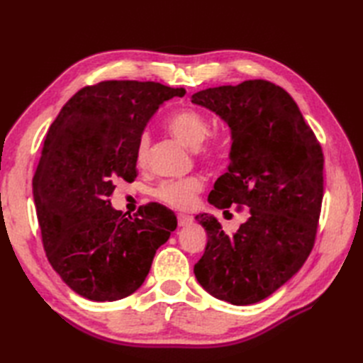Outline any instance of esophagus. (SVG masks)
Returning <instances> with one entry per match:
<instances>
[{"label":"esophagus","mask_w":363,"mask_h":363,"mask_svg":"<svg viewBox=\"0 0 363 363\" xmlns=\"http://www.w3.org/2000/svg\"><path fill=\"white\" fill-rule=\"evenodd\" d=\"M177 221H179V225H180V227H186V225H189V224H192V221H194V218H192V216H189V215H184V213H179V216H177Z\"/></svg>","instance_id":"esophagus-1"}]
</instances>
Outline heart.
Masks as SVG:
<instances>
[{
    "label": "heart",
    "mask_w": 363,
    "mask_h": 363,
    "mask_svg": "<svg viewBox=\"0 0 363 363\" xmlns=\"http://www.w3.org/2000/svg\"><path fill=\"white\" fill-rule=\"evenodd\" d=\"M168 128L175 138L192 150L200 148L211 131L207 118L192 108H183V111L175 112L168 121ZM148 151L150 136L148 133H142L136 145V162L140 167L145 164ZM201 189L203 182L199 177L168 180L163 182L156 189V196L175 208L188 211L194 206L196 194L201 192Z\"/></svg>",
    "instance_id": "1"
}]
</instances>
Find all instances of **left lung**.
Segmentation results:
<instances>
[{
	"label": "left lung",
	"mask_w": 363,
	"mask_h": 363,
	"mask_svg": "<svg viewBox=\"0 0 363 363\" xmlns=\"http://www.w3.org/2000/svg\"><path fill=\"white\" fill-rule=\"evenodd\" d=\"M191 101L221 118L232 135L230 164L208 203L250 208L232 236L213 215L195 216L207 245L194 274L215 298L255 304L292 279L311 255L324 195L323 150L292 96L269 82L211 87Z\"/></svg>",
	"instance_id": "left-lung-1"
}]
</instances>
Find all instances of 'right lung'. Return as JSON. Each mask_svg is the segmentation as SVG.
<instances>
[{"label":"right lung","mask_w":363,"mask_h":363,"mask_svg":"<svg viewBox=\"0 0 363 363\" xmlns=\"http://www.w3.org/2000/svg\"><path fill=\"white\" fill-rule=\"evenodd\" d=\"M183 87L111 80L86 86L51 124L33 179L43 248L68 286L92 301L138 291L177 227L167 207L127 216L112 207L115 182L136 177V145L159 107Z\"/></svg>","instance_id":"add662e5"}]
</instances>
